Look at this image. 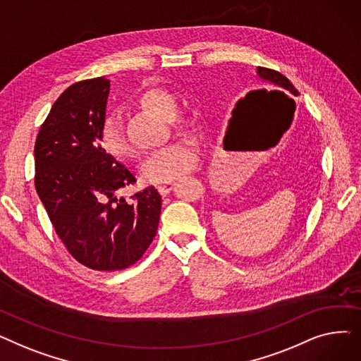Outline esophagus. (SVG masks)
Instances as JSON below:
<instances>
[{
    "label": "esophagus",
    "mask_w": 361,
    "mask_h": 361,
    "mask_svg": "<svg viewBox=\"0 0 361 361\" xmlns=\"http://www.w3.org/2000/svg\"><path fill=\"white\" fill-rule=\"evenodd\" d=\"M173 187H174L173 181H166V183H162L158 185V192L161 195H168L171 190H173Z\"/></svg>",
    "instance_id": "obj_1"
}]
</instances>
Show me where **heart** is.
<instances>
[{"instance_id":"1","label":"heart","mask_w":361,"mask_h":361,"mask_svg":"<svg viewBox=\"0 0 361 361\" xmlns=\"http://www.w3.org/2000/svg\"><path fill=\"white\" fill-rule=\"evenodd\" d=\"M135 105L154 112L169 126L180 128L183 118L177 114V99L171 92L161 87H149L135 97ZM101 146L112 158L127 161L136 157V152L124 136L116 120H106L101 128ZM199 152L193 142L180 140L169 143L155 152L142 165V177L149 183H166L174 180L196 166Z\"/></svg>"}]
</instances>
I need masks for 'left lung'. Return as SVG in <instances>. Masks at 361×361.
<instances>
[{
    "label": "left lung",
    "mask_w": 361,
    "mask_h": 361,
    "mask_svg": "<svg viewBox=\"0 0 361 361\" xmlns=\"http://www.w3.org/2000/svg\"><path fill=\"white\" fill-rule=\"evenodd\" d=\"M257 75L263 82L268 83V87H275L282 93L294 94V97L298 94V90L293 86V83L279 71L264 68V67H257Z\"/></svg>",
    "instance_id": "8db88e82"
}]
</instances>
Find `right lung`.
<instances>
[{
	"label": "right lung",
	"mask_w": 361,
	"mask_h": 361,
	"mask_svg": "<svg viewBox=\"0 0 361 361\" xmlns=\"http://www.w3.org/2000/svg\"><path fill=\"white\" fill-rule=\"evenodd\" d=\"M109 80L67 87L35 142V187L70 255L94 271L136 263L157 235L161 195L155 187L121 196L136 183L101 146Z\"/></svg>",
	"instance_id": "1"
}]
</instances>
